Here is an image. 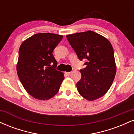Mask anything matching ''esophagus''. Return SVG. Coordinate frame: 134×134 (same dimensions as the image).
Here are the masks:
<instances>
[{
	"label": "esophagus",
	"mask_w": 134,
	"mask_h": 134,
	"mask_svg": "<svg viewBox=\"0 0 134 134\" xmlns=\"http://www.w3.org/2000/svg\"><path fill=\"white\" fill-rule=\"evenodd\" d=\"M65 73L66 75H67V76H69V75L71 74V72H65Z\"/></svg>",
	"instance_id": "1"
}]
</instances>
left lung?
I'll use <instances>...</instances> for the list:
<instances>
[{
	"label": "left lung",
	"mask_w": 134,
	"mask_h": 134,
	"mask_svg": "<svg viewBox=\"0 0 134 134\" xmlns=\"http://www.w3.org/2000/svg\"><path fill=\"white\" fill-rule=\"evenodd\" d=\"M85 68L81 69V79L77 82L80 94L87 100L102 97L111 87L116 74L114 51L111 44L99 34L87 31L66 36Z\"/></svg>",
	"instance_id": "left-lung-1"
}]
</instances>
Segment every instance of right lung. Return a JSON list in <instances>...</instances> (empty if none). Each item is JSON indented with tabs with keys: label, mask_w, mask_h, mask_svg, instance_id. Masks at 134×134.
I'll return each instance as SVG.
<instances>
[{
	"label": "right lung",
	"mask_w": 134,
	"mask_h": 134,
	"mask_svg": "<svg viewBox=\"0 0 134 134\" xmlns=\"http://www.w3.org/2000/svg\"><path fill=\"white\" fill-rule=\"evenodd\" d=\"M63 36L38 33L23 42L19 50L17 72L23 87L31 96L47 100L59 91L64 74L56 70L53 51Z\"/></svg>",
	"instance_id": "add662e5"
}]
</instances>
